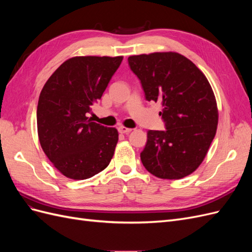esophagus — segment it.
Masks as SVG:
<instances>
[{"label":"esophagus","instance_id":"esophagus-1","mask_svg":"<svg viewBox=\"0 0 252 252\" xmlns=\"http://www.w3.org/2000/svg\"><path fill=\"white\" fill-rule=\"evenodd\" d=\"M131 130H132L131 128H127V127H124V126H120L119 127V131L121 133H129Z\"/></svg>","mask_w":252,"mask_h":252}]
</instances>
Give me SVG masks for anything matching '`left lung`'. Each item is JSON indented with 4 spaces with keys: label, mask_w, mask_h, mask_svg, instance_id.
Returning a JSON list of instances; mask_svg holds the SVG:
<instances>
[{
    "label": "left lung",
    "mask_w": 252,
    "mask_h": 252,
    "mask_svg": "<svg viewBox=\"0 0 252 252\" xmlns=\"http://www.w3.org/2000/svg\"><path fill=\"white\" fill-rule=\"evenodd\" d=\"M147 101L159 102L166 130H149L141 161L159 179L192 173L207 155L219 113L212 88L191 61L177 52L128 58Z\"/></svg>",
    "instance_id": "1"
}]
</instances>
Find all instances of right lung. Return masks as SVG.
Here are the masks:
<instances>
[{"label": "right lung", "mask_w": 252, "mask_h": 252, "mask_svg": "<svg viewBox=\"0 0 252 252\" xmlns=\"http://www.w3.org/2000/svg\"><path fill=\"white\" fill-rule=\"evenodd\" d=\"M123 57H74L45 84L36 109L37 134L45 155L72 180L94 177L107 167L119 133L93 122L91 106L103 95Z\"/></svg>", "instance_id": "obj_1"}]
</instances>
